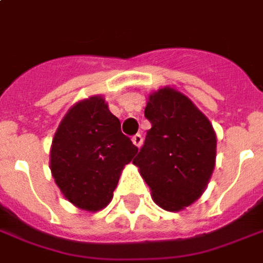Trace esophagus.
I'll use <instances>...</instances> for the list:
<instances>
[{
    "mask_svg": "<svg viewBox=\"0 0 263 263\" xmlns=\"http://www.w3.org/2000/svg\"><path fill=\"white\" fill-rule=\"evenodd\" d=\"M132 142L137 145L138 148H141V145H142V142H144V138H142L141 134H135V135L132 137Z\"/></svg>",
    "mask_w": 263,
    "mask_h": 263,
    "instance_id": "1",
    "label": "esophagus"
}]
</instances>
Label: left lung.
<instances>
[{
    "instance_id": "8db88e82",
    "label": "left lung",
    "mask_w": 263,
    "mask_h": 263,
    "mask_svg": "<svg viewBox=\"0 0 263 263\" xmlns=\"http://www.w3.org/2000/svg\"><path fill=\"white\" fill-rule=\"evenodd\" d=\"M151 122L134 163L161 208L181 211L202 195L215 166L216 137L192 101L172 88L149 95Z\"/></svg>"
}]
</instances>
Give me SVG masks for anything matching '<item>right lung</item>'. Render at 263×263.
Wrapping results in <instances>:
<instances>
[{
  "mask_svg": "<svg viewBox=\"0 0 263 263\" xmlns=\"http://www.w3.org/2000/svg\"><path fill=\"white\" fill-rule=\"evenodd\" d=\"M138 148L101 97L75 104L55 132L51 172L68 201L100 211L112 199L121 171Z\"/></svg>",
  "mask_w": 263,
  "mask_h": 263,
  "instance_id": "1",
  "label": "right lung"
}]
</instances>
